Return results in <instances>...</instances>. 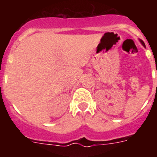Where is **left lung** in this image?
I'll use <instances>...</instances> for the list:
<instances>
[{"instance_id": "left-lung-1", "label": "left lung", "mask_w": 157, "mask_h": 157, "mask_svg": "<svg viewBox=\"0 0 157 157\" xmlns=\"http://www.w3.org/2000/svg\"><path fill=\"white\" fill-rule=\"evenodd\" d=\"M140 41H141V43H142V44H143V45H145V44H144V41H143V40H140Z\"/></svg>"}]
</instances>
